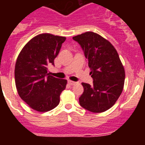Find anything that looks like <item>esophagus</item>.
Segmentation results:
<instances>
[{
    "instance_id": "1",
    "label": "esophagus",
    "mask_w": 145,
    "mask_h": 145,
    "mask_svg": "<svg viewBox=\"0 0 145 145\" xmlns=\"http://www.w3.org/2000/svg\"><path fill=\"white\" fill-rule=\"evenodd\" d=\"M68 84L71 86H73L75 85V84H76L77 83L75 81H72V80H68Z\"/></svg>"
}]
</instances>
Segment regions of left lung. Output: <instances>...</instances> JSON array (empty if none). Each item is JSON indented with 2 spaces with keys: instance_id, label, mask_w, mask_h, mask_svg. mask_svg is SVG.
<instances>
[{
  "instance_id": "8db88e82",
  "label": "left lung",
  "mask_w": 145,
  "mask_h": 145,
  "mask_svg": "<svg viewBox=\"0 0 145 145\" xmlns=\"http://www.w3.org/2000/svg\"><path fill=\"white\" fill-rule=\"evenodd\" d=\"M72 39L80 45L90 67L93 85L82 83V107L102 112L115 105L123 89L125 70L115 47L99 34L86 32Z\"/></svg>"
}]
</instances>
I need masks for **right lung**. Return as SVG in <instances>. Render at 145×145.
<instances>
[{
  "mask_svg": "<svg viewBox=\"0 0 145 145\" xmlns=\"http://www.w3.org/2000/svg\"><path fill=\"white\" fill-rule=\"evenodd\" d=\"M65 37L49 33L38 35L22 49L15 65V84L24 102L38 112H47L59 103L67 80L57 78L48 73Z\"/></svg>",
  "mask_w": 145,
  "mask_h": 145,
  "instance_id": "add662e5",
  "label": "right lung"
}]
</instances>
